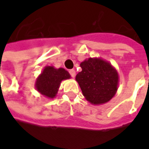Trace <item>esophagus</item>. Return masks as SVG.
<instances>
[{
	"label": "esophagus",
	"mask_w": 149,
	"mask_h": 149,
	"mask_svg": "<svg viewBox=\"0 0 149 149\" xmlns=\"http://www.w3.org/2000/svg\"><path fill=\"white\" fill-rule=\"evenodd\" d=\"M70 75H71V77H74L75 76V74H76V73H75V70H70Z\"/></svg>",
	"instance_id": "esophagus-1"
}]
</instances>
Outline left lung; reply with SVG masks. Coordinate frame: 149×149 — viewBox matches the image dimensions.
Wrapping results in <instances>:
<instances>
[{"label": "left lung", "mask_w": 149, "mask_h": 149, "mask_svg": "<svg viewBox=\"0 0 149 149\" xmlns=\"http://www.w3.org/2000/svg\"><path fill=\"white\" fill-rule=\"evenodd\" d=\"M80 67L82 71L78 73L75 79L86 100L95 105L108 103L118 87L116 69L101 58H89L81 62Z\"/></svg>", "instance_id": "1"}]
</instances>
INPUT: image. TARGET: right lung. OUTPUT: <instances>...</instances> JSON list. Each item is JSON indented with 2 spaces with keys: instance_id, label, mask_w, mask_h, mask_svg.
<instances>
[{
  "instance_id": "obj_1",
  "label": "right lung",
  "mask_w": 149,
  "mask_h": 149,
  "mask_svg": "<svg viewBox=\"0 0 149 149\" xmlns=\"http://www.w3.org/2000/svg\"><path fill=\"white\" fill-rule=\"evenodd\" d=\"M70 77V73L63 68L56 69L54 66H45L36 79L35 87L45 97L54 99L58 93L60 83Z\"/></svg>"
}]
</instances>
